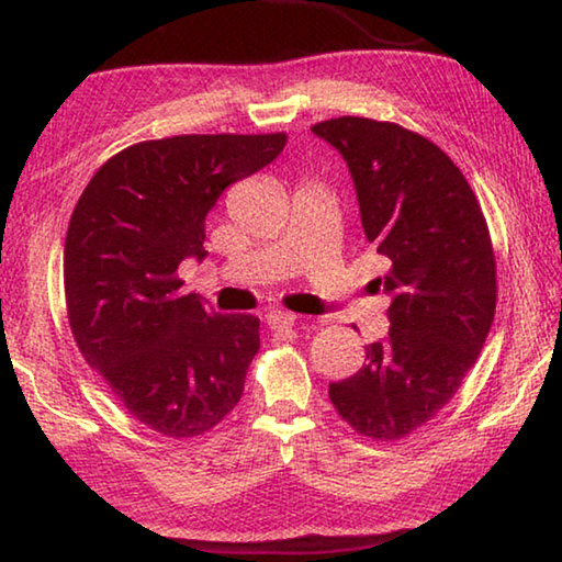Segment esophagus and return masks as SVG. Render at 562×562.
<instances>
[{
  "label": "esophagus",
  "instance_id": "obj_1",
  "mask_svg": "<svg viewBox=\"0 0 562 562\" xmlns=\"http://www.w3.org/2000/svg\"><path fill=\"white\" fill-rule=\"evenodd\" d=\"M294 319H297V315H292V312H282V310H272L265 315V322H268L270 329H290L294 325Z\"/></svg>",
  "mask_w": 562,
  "mask_h": 562
}]
</instances>
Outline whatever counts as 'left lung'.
I'll use <instances>...</instances> for the list:
<instances>
[{
	"label": "left lung",
	"mask_w": 562,
	"mask_h": 562,
	"mask_svg": "<svg viewBox=\"0 0 562 562\" xmlns=\"http://www.w3.org/2000/svg\"><path fill=\"white\" fill-rule=\"evenodd\" d=\"M347 160L361 227L389 260L392 327L359 372L329 384L339 416L376 441L404 439L459 392L496 315L486 217L459 166L398 123L341 116L312 126Z\"/></svg>",
	"instance_id": "1"
}]
</instances>
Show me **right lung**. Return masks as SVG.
<instances>
[{
    "mask_svg": "<svg viewBox=\"0 0 562 562\" xmlns=\"http://www.w3.org/2000/svg\"><path fill=\"white\" fill-rule=\"evenodd\" d=\"M284 133H193L109 158L76 203L64 292L76 347L136 422L170 439L211 431L240 402L260 319L183 294L205 258V215L235 180L282 154Z\"/></svg>",
    "mask_w": 562,
    "mask_h": 562,
    "instance_id": "1",
    "label": "right lung"
}]
</instances>
